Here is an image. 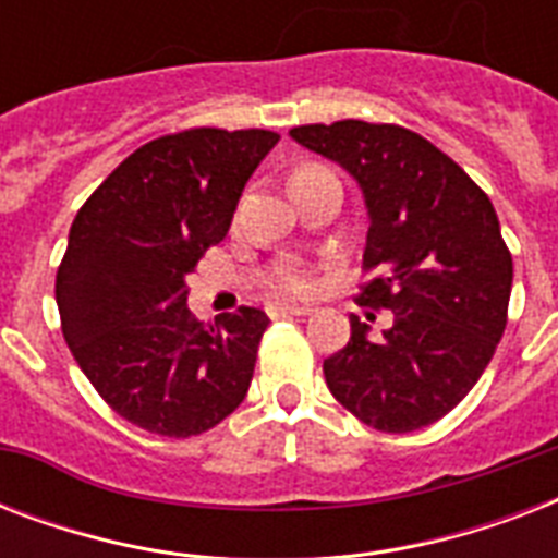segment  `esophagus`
Masks as SVG:
<instances>
[{"instance_id":"1","label":"esophagus","mask_w":558,"mask_h":558,"mask_svg":"<svg viewBox=\"0 0 558 558\" xmlns=\"http://www.w3.org/2000/svg\"><path fill=\"white\" fill-rule=\"evenodd\" d=\"M313 310L304 304H271L269 315L271 318H283V315H310Z\"/></svg>"}]
</instances>
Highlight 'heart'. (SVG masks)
I'll return each instance as SVG.
<instances>
[{
  "label": "heart",
  "mask_w": 558,
  "mask_h": 558,
  "mask_svg": "<svg viewBox=\"0 0 558 558\" xmlns=\"http://www.w3.org/2000/svg\"><path fill=\"white\" fill-rule=\"evenodd\" d=\"M266 287L278 295H310L318 287V266L301 260H283L271 266L266 275Z\"/></svg>",
  "instance_id": "obj_1"
}]
</instances>
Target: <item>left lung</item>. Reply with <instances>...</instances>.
Listing matches in <instances>:
<instances>
[{
    "instance_id": "obj_1",
    "label": "left lung",
    "mask_w": 558,
    "mask_h": 558,
    "mask_svg": "<svg viewBox=\"0 0 558 558\" xmlns=\"http://www.w3.org/2000/svg\"><path fill=\"white\" fill-rule=\"evenodd\" d=\"M336 161L365 196L362 304L393 324L379 341L350 315L348 348L324 359V379L376 432L405 434L446 416L486 371L507 327L512 254L498 214L466 170L397 124L336 121L289 130Z\"/></svg>"
}]
</instances>
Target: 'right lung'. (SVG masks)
<instances>
[{
	"instance_id": "1",
	"label": "right lung",
	"mask_w": 558,
	"mask_h": 558,
	"mask_svg": "<svg viewBox=\"0 0 558 558\" xmlns=\"http://www.w3.org/2000/svg\"><path fill=\"white\" fill-rule=\"evenodd\" d=\"M278 138L214 126L161 135L126 156L74 217L54 283L65 344L104 402L144 432H208L248 393L269 318L240 306L196 322L185 278L228 234L245 182Z\"/></svg>"
}]
</instances>
